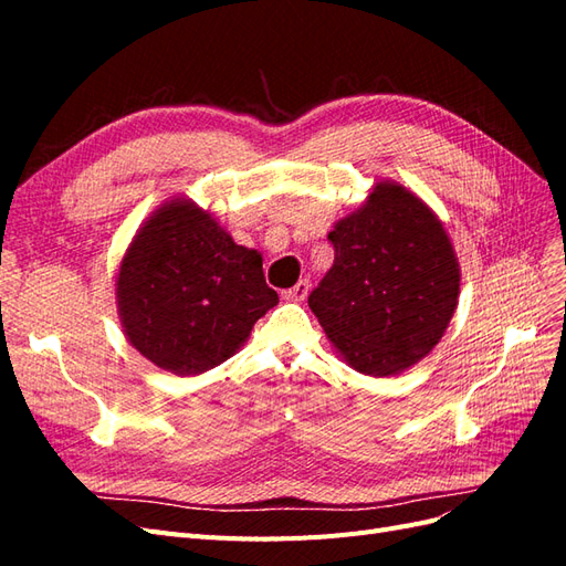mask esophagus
<instances>
[{
	"label": "esophagus",
	"instance_id": "esophagus-1",
	"mask_svg": "<svg viewBox=\"0 0 566 566\" xmlns=\"http://www.w3.org/2000/svg\"><path fill=\"white\" fill-rule=\"evenodd\" d=\"M310 287H312L310 279H302V281H297L293 287L283 290L281 297L287 300V302H302L306 295H310Z\"/></svg>",
	"mask_w": 566,
	"mask_h": 566
}]
</instances>
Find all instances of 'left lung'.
Segmentation results:
<instances>
[{"label":"left lung","instance_id":"8db88e82","mask_svg":"<svg viewBox=\"0 0 566 566\" xmlns=\"http://www.w3.org/2000/svg\"><path fill=\"white\" fill-rule=\"evenodd\" d=\"M328 238L335 262L310 306L342 361L373 378L416 366L447 333L460 297V264L441 219L382 179Z\"/></svg>","mask_w":566,"mask_h":566}]
</instances>
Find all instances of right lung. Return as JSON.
Segmentation results:
<instances>
[{
    "label": "right lung",
    "instance_id": "add662e5",
    "mask_svg": "<svg viewBox=\"0 0 566 566\" xmlns=\"http://www.w3.org/2000/svg\"><path fill=\"white\" fill-rule=\"evenodd\" d=\"M129 345L175 375H200L241 349L279 304L262 254L235 245L191 198L165 200L132 238L115 276Z\"/></svg>",
    "mask_w": 566,
    "mask_h": 566
}]
</instances>
